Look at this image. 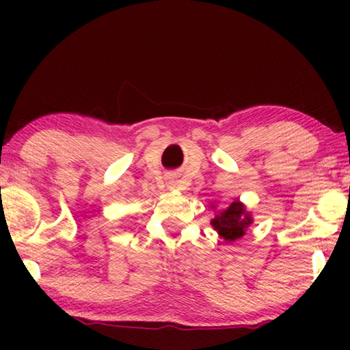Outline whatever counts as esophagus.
<instances>
[{"label":"esophagus","mask_w":350,"mask_h":350,"mask_svg":"<svg viewBox=\"0 0 350 350\" xmlns=\"http://www.w3.org/2000/svg\"><path fill=\"white\" fill-rule=\"evenodd\" d=\"M167 186H169V189H176L178 188V180H176L175 176H169V178H167Z\"/></svg>","instance_id":"34e87169"}]
</instances>
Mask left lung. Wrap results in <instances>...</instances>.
<instances>
[{
	"instance_id": "8db88e82",
	"label": "left lung",
	"mask_w": 350,
	"mask_h": 350,
	"mask_svg": "<svg viewBox=\"0 0 350 350\" xmlns=\"http://www.w3.org/2000/svg\"><path fill=\"white\" fill-rule=\"evenodd\" d=\"M252 223V213L248 212L241 200H234L229 207L218 210L212 221H210L212 228L218 232V236L224 239V242L228 243L241 239Z\"/></svg>"
}]
</instances>
